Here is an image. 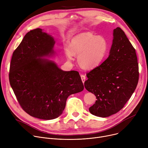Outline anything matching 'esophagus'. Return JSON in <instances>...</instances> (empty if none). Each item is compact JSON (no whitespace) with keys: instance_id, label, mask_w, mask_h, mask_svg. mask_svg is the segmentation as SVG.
<instances>
[{"instance_id":"34e87169","label":"esophagus","mask_w":148,"mask_h":148,"mask_svg":"<svg viewBox=\"0 0 148 148\" xmlns=\"http://www.w3.org/2000/svg\"><path fill=\"white\" fill-rule=\"evenodd\" d=\"M81 78L82 82L83 83H84V82H85L86 79V75H83V74H81Z\"/></svg>"}]
</instances>
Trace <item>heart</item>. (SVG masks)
<instances>
[{"label":"heart","instance_id":"heart-1","mask_svg":"<svg viewBox=\"0 0 148 148\" xmlns=\"http://www.w3.org/2000/svg\"><path fill=\"white\" fill-rule=\"evenodd\" d=\"M108 43L102 36L84 32L73 37L70 47L65 48V54L69 61L78 56V63L82 69H92L101 64L107 53Z\"/></svg>","mask_w":148,"mask_h":148}]
</instances>
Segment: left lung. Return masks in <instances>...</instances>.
I'll list each match as a JSON object with an SVG mask.
<instances>
[{
    "label": "left lung",
    "instance_id": "8db88e82",
    "mask_svg": "<svg viewBox=\"0 0 148 148\" xmlns=\"http://www.w3.org/2000/svg\"><path fill=\"white\" fill-rule=\"evenodd\" d=\"M110 56L102 64L87 73L84 82L87 91L94 94L91 114L107 117L117 113L132 96L139 80V66L135 49L124 32L114 30Z\"/></svg>",
    "mask_w": 148,
    "mask_h": 148
}]
</instances>
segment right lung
I'll return each instance as SVG.
<instances>
[{"mask_svg":"<svg viewBox=\"0 0 148 148\" xmlns=\"http://www.w3.org/2000/svg\"><path fill=\"white\" fill-rule=\"evenodd\" d=\"M54 43L41 29L29 32L13 53L9 74L20 107L30 116L45 120L58 117L69 96L84 90L78 71H64L41 58L54 53Z\"/></svg>","mask_w":148,"mask_h":148,"instance_id":"add662e5","label":"right lung"}]
</instances>
